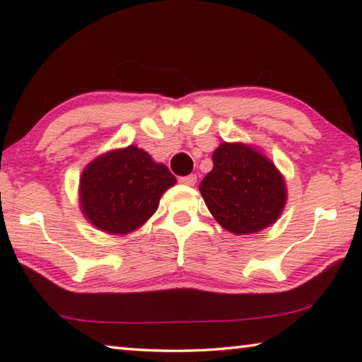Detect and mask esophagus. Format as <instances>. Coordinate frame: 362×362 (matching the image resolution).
<instances>
[{
  "label": "esophagus",
  "instance_id": "1",
  "mask_svg": "<svg viewBox=\"0 0 362 362\" xmlns=\"http://www.w3.org/2000/svg\"><path fill=\"white\" fill-rule=\"evenodd\" d=\"M179 182H180V183H183V185H189V187H193L194 183H196V175H194V174H189V175H185V177H180Z\"/></svg>",
  "mask_w": 362,
  "mask_h": 362
}]
</instances>
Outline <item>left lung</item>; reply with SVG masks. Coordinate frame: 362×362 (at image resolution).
<instances>
[{"mask_svg": "<svg viewBox=\"0 0 362 362\" xmlns=\"http://www.w3.org/2000/svg\"><path fill=\"white\" fill-rule=\"evenodd\" d=\"M199 183L207 209L225 230L250 235L278 220L287 199L283 175L254 146L220 144Z\"/></svg>", "mask_w": 362, "mask_h": 362, "instance_id": "left-lung-1", "label": "left lung"}]
</instances>
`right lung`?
<instances>
[{
    "label": "right lung",
    "mask_w": 362,
    "mask_h": 362,
    "mask_svg": "<svg viewBox=\"0 0 362 362\" xmlns=\"http://www.w3.org/2000/svg\"><path fill=\"white\" fill-rule=\"evenodd\" d=\"M175 177L136 145L95 158L79 179L84 217L110 235H127L156 212L159 199Z\"/></svg>",
    "instance_id": "add662e5"
}]
</instances>
